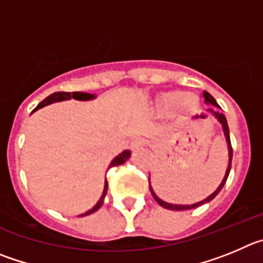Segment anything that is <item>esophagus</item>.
Segmentation results:
<instances>
[{
	"label": "esophagus",
	"mask_w": 263,
	"mask_h": 263,
	"mask_svg": "<svg viewBox=\"0 0 263 263\" xmlns=\"http://www.w3.org/2000/svg\"><path fill=\"white\" fill-rule=\"evenodd\" d=\"M144 146V141L141 140V139H134V140L131 141V144H129V148L132 149V151H139V149H141Z\"/></svg>",
	"instance_id": "obj_1"
}]
</instances>
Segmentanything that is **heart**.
<instances>
[{"label": "heart", "mask_w": 263, "mask_h": 263, "mask_svg": "<svg viewBox=\"0 0 263 263\" xmlns=\"http://www.w3.org/2000/svg\"><path fill=\"white\" fill-rule=\"evenodd\" d=\"M174 105L178 111L191 112L198 107V98L191 93L166 90L158 94L155 99V106L158 111H166Z\"/></svg>", "instance_id": "b5f03b06"}]
</instances>
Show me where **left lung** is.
I'll use <instances>...</instances> for the list:
<instances>
[{"instance_id":"obj_1","label":"left lung","mask_w":263,"mask_h":263,"mask_svg":"<svg viewBox=\"0 0 263 263\" xmlns=\"http://www.w3.org/2000/svg\"><path fill=\"white\" fill-rule=\"evenodd\" d=\"M204 101L207 105L210 106H215V107L219 108V105H217L216 99L214 98V97L211 96L210 93H207V91H204ZM207 112L210 115H212V117L215 118V119L217 120V122L221 124V128H223V134H224V137H226V141H227V146H228V166H227V170H226V174H224L223 179H221V182H220V184L217 186L216 190L214 191L212 194H210V195L207 196V198H204V199L199 200V202L196 203H193V204H176V203H169V202H165V200H162L161 198H158L157 194L155 193V190H153V187L151 186V178H149V190H151V193H152L153 198H155L156 202L158 203V204L161 205V207L166 208V210H172V211H184V210H191V208H196L199 207V205L204 204V203H208L211 202L212 199H214L215 196L217 195V194L220 193V190L223 189V186L226 184L227 182V178H228L229 176V172H231V165H232V156H233V151H232V145H231V137H229V127H228V123H227V118L224 117L220 111H217L216 108H208Z\"/></svg>"}]
</instances>
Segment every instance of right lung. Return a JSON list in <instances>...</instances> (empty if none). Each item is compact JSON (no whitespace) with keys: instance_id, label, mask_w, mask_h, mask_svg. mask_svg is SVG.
Masks as SVG:
<instances>
[{"instance_id":"add662e5","label":"right lung","mask_w":263,"mask_h":263,"mask_svg":"<svg viewBox=\"0 0 263 263\" xmlns=\"http://www.w3.org/2000/svg\"><path fill=\"white\" fill-rule=\"evenodd\" d=\"M96 98H97L96 94L84 93V91H73V93H64V91H58V93H52L51 96H48L47 98H44L43 101H42V102L36 106V108H35L32 112H35V111L39 110V108L44 107V106L52 105V103H56V102H63V101H69V99H76V101H93V99H96ZM129 157H131V151H128V149H127V151H123V152L119 153L117 157L112 158V161H111L110 165H108V169L112 166H118V165L124 164V162H126ZM107 189H108L107 179H105V186H103L102 195H101V198H99L98 202H97L96 205H94L93 208H90L89 211L84 212V214L79 215V216L80 217L86 216V215H90V214H93V212L98 211L99 208H101V205L103 204L105 196H106V194H107Z\"/></svg>"}]
</instances>
